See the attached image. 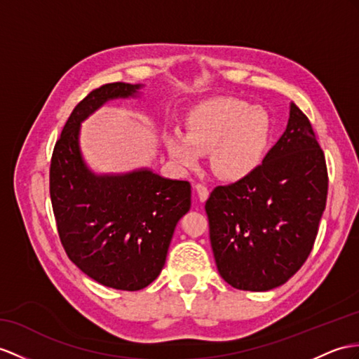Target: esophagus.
<instances>
[{
  "mask_svg": "<svg viewBox=\"0 0 359 359\" xmlns=\"http://www.w3.org/2000/svg\"><path fill=\"white\" fill-rule=\"evenodd\" d=\"M195 194L199 199V203H205L208 198V189L204 184H196L195 186Z\"/></svg>",
  "mask_w": 359,
  "mask_h": 359,
  "instance_id": "1",
  "label": "esophagus"
}]
</instances>
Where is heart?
Wrapping results in <instances>:
<instances>
[{"label": "heart", "mask_w": 359, "mask_h": 359, "mask_svg": "<svg viewBox=\"0 0 359 359\" xmlns=\"http://www.w3.org/2000/svg\"><path fill=\"white\" fill-rule=\"evenodd\" d=\"M170 160L181 170L196 169L210 152V168L224 180L248 177L264 158L269 142L266 112L245 100L210 99L186 117V133L165 130L163 137Z\"/></svg>", "instance_id": "obj_1"}]
</instances>
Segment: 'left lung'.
Listing matches in <instances>:
<instances>
[{"label": "left lung", "mask_w": 359, "mask_h": 359, "mask_svg": "<svg viewBox=\"0 0 359 359\" xmlns=\"http://www.w3.org/2000/svg\"><path fill=\"white\" fill-rule=\"evenodd\" d=\"M326 198L325 154L308 117L291 103L285 133L262 164L207 199L221 277L255 292L286 283L311 255Z\"/></svg>", "instance_id": "obj_1"}]
</instances>
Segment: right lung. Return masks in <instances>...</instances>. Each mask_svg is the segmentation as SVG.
Wrapping results in <instances>:
<instances>
[{"instance_id":"1","label":"right lung","mask_w":359,"mask_h":359,"mask_svg":"<svg viewBox=\"0 0 359 359\" xmlns=\"http://www.w3.org/2000/svg\"><path fill=\"white\" fill-rule=\"evenodd\" d=\"M143 86L116 82L86 95L67 120L50 168L51 204L69 260L121 291H140L160 276L175 226L191 205L187 181L147 168L95 173L83 158V121L109 100L140 97Z\"/></svg>"}]
</instances>
